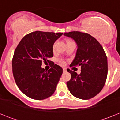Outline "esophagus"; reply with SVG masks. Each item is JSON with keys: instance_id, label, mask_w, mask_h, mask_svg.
<instances>
[{"instance_id": "34e87169", "label": "esophagus", "mask_w": 120, "mask_h": 120, "mask_svg": "<svg viewBox=\"0 0 120 120\" xmlns=\"http://www.w3.org/2000/svg\"><path fill=\"white\" fill-rule=\"evenodd\" d=\"M63 71L64 72H66L67 71L66 69H65V68H63Z\"/></svg>"}]
</instances>
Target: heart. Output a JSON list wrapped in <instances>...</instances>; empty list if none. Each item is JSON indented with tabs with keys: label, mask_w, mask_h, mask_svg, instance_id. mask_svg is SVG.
<instances>
[{
	"label": "heart",
	"mask_w": 120,
	"mask_h": 120,
	"mask_svg": "<svg viewBox=\"0 0 120 120\" xmlns=\"http://www.w3.org/2000/svg\"><path fill=\"white\" fill-rule=\"evenodd\" d=\"M71 40H67V43H69V42H71ZM55 43H54L53 45V50H55ZM59 64H60V65H64L65 62H64V61L62 59H59Z\"/></svg>",
	"instance_id": "obj_1"
}]
</instances>
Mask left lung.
Masks as SVG:
<instances>
[{
  "mask_svg": "<svg viewBox=\"0 0 120 120\" xmlns=\"http://www.w3.org/2000/svg\"><path fill=\"white\" fill-rule=\"evenodd\" d=\"M77 45L75 59L70 67L81 66V73L68 70L71 79L67 85L71 94L77 98L88 100L101 91L106 80L108 60L103 48L95 38L78 31L64 34Z\"/></svg>",
  "mask_w": 120,
  "mask_h": 120,
  "instance_id": "1",
  "label": "left lung"
}]
</instances>
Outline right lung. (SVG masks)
I'll use <instances>...</instances> for the list:
<instances>
[{"instance_id": "right-lung-1", "label": "right lung", "mask_w": 120, "mask_h": 120, "mask_svg": "<svg viewBox=\"0 0 120 120\" xmlns=\"http://www.w3.org/2000/svg\"><path fill=\"white\" fill-rule=\"evenodd\" d=\"M63 33L35 31L24 36L14 51L12 61L15 81L21 91L35 100H43L55 91L62 68L48 58L53 56V45ZM47 61L51 68H41Z\"/></svg>"}]
</instances>
